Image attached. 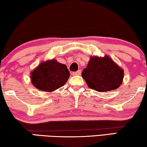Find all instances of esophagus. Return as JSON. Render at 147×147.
Wrapping results in <instances>:
<instances>
[{
    "label": "esophagus",
    "mask_w": 147,
    "mask_h": 147,
    "mask_svg": "<svg viewBox=\"0 0 147 147\" xmlns=\"http://www.w3.org/2000/svg\"><path fill=\"white\" fill-rule=\"evenodd\" d=\"M80 73H81V71L79 70V71L76 72H73V73H72V74H73V76H78V75H80Z\"/></svg>",
    "instance_id": "obj_1"
}]
</instances>
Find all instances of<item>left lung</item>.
Here are the masks:
<instances>
[{
	"label": "left lung",
	"mask_w": 147,
	"mask_h": 147,
	"mask_svg": "<svg viewBox=\"0 0 147 147\" xmlns=\"http://www.w3.org/2000/svg\"><path fill=\"white\" fill-rule=\"evenodd\" d=\"M88 86L98 92L117 89L124 78V70L108 55L90 57L87 67L82 73Z\"/></svg>",
	"instance_id": "8db88e82"
}]
</instances>
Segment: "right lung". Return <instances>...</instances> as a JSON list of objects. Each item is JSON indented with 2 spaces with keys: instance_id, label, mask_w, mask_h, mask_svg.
<instances>
[{
  "instance_id": "obj_1",
  "label": "right lung",
  "mask_w": 147,
  "mask_h": 147,
  "mask_svg": "<svg viewBox=\"0 0 147 147\" xmlns=\"http://www.w3.org/2000/svg\"><path fill=\"white\" fill-rule=\"evenodd\" d=\"M69 76L67 66L53 59L39 64L30 73V80L38 90L51 92L64 86Z\"/></svg>"
}]
</instances>
